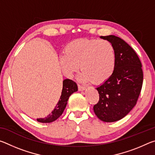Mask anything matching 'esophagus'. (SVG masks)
I'll return each mask as SVG.
<instances>
[{
  "label": "esophagus",
  "mask_w": 155,
  "mask_h": 155,
  "mask_svg": "<svg viewBox=\"0 0 155 155\" xmlns=\"http://www.w3.org/2000/svg\"><path fill=\"white\" fill-rule=\"evenodd\" d=\"M78 90H79V91H83V90H85L86 87H85V86L81 85H79V84H78Z\"/></svg>",
  "instance_id": "obj_1"
}]
</instances>
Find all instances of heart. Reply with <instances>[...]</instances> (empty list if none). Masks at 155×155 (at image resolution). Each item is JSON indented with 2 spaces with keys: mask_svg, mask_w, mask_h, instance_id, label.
Returning <instances> with one entry per match:
<instances>
[{
  "mask_svg": "<svg viewBox=\"0 0 155 155\" xmlns=\"http://www.w3.org/2000/svg\"><path fill=\"white\" fill-rule=\"evenodd\" d=\"M63 72L72 77L80 65L82 81L102 83L111 77L115 67V51L109 41L98 39H78L65 46L59 57Z\"/></svg>",
  "mask_w": 155,
  "mask_h": 155,
  "instance_id": "obj_1",
  "label": "heart"
}]
</instances>
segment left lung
I'll return each instance as SVG.
<instances>
[{"instance_id": "left-lung-1", "label": "left lung", "mask_w": 155, "mask_h": 155, "mask_svg": "<svg viewBox=\"0 0 155 155\" xmlns=\"http://www.w3.org/2000/svg\"><path fill=\"white\" fill-rule=\"evenodd\" d=\"M109 41L115 51V67L111 77L97 87L98 103L94 111L103 122L122 119L135 106L143 84L141 63L137 54L122 39L115 35L101 36Z\"/></svg>"}]
</instances>
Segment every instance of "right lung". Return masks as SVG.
Segmentation results:
<instances>
[{"mask_svg": "<svg viewBox=\"0 0 155 155\" xmlns=\"http://www.w3.org/2000/svg\"><path fill=\"white\" fill-rule=\"evenodd\" d=\"M78 87L77 83L74 81L70 79H65L63 81V89L61 91V95L60 96L59 102L56 104L55 108L53 109L48 116L44 118L37 119L38 122L41 123H50L54 122L57 118L61 116L64 109L66 107L68 101L69 97L75 91H77Z\"/></svg>", "mask_w": 155, "mask_h": 155, "instance_id": "right-lung-1", "label": "right lung"}]
</instances>
